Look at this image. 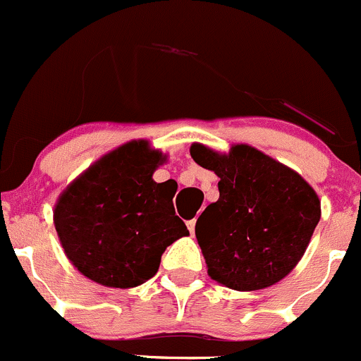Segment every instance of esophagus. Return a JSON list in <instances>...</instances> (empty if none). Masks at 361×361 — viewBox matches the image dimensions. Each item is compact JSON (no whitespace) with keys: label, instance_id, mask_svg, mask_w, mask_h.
Segmentation results:
<instances>
[{"label":"esophagus","instance_id":"34e87169","mask_svg":"<svg viewBox=\"0 0 361 361\" xmlns=\"http://www.w3.org/2000/svg\"><path fill=\"white\" fill-rule=\"evenodd\" d=\"M195 226H196V219L188 221V228H189V231H191V235L195 233Z\"/></svg>","mask_w":361,"mask_h":361}]
</instances>
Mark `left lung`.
I'll return each mask as SVG.
<instances>
[{"label": "left lung", "instance_id": "obj_1", "mask_svg": "<svg viewBox=\"0 0 361 361\" xmlns=\"http://www.w3.org/2000/svg\"><path fill=\"white\" fill-rule=\"evenodd\" d=\"M191 158L212 170L219 200L196 221L210 279L230 290L274 286L300 262L321 217L316 191L300 173L247 144L217 152L192 144Z\"/></svg>", "mask_w": 361, "mask_h": 361}]
</instances>
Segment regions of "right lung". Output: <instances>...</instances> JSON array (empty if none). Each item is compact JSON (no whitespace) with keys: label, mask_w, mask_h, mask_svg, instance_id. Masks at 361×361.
Returning <instances> with one entry per match:
<instances>
[{"label":"right lung","mask_w":361,"mask_h":361,"mask_svg":"<svg viewBox=\"0 0 361 361\" xmlns=\"http://www.w3.org/2000/svg\"><path fill=\"white\" fill-rule=\"evenodd\" d=\"M166 154L131 140L102 156L59 195L54 226L64 255L87 279L135 288L151 279L170 244L189 235L172 182L152 173Z\"/></svg>","instance_id":"obj_1"}]
</instances>
